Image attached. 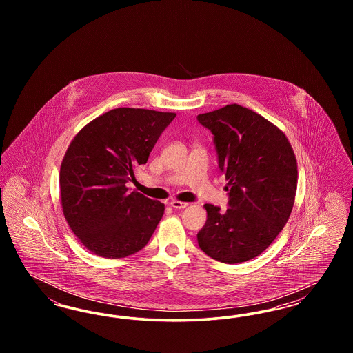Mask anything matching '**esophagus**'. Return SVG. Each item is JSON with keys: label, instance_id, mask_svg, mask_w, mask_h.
Returning <instances> with one entry per match:
<instances>
[{"label": "esophagus", "instance_id": "esophagus-1", "mask_svg": "<svg viewBox=\"0 0 353 353\" xmlns=\"http://www.w3.org/2000/svg\"><path fill=\"white\" fill-rule=\"evenodd\" d=\"M169 205L173 208V209H185L188 206L186 202L177 201V200H172L169 202Z\"/></svg>", "mask_w": 353, "mask_h": 353}]
</instances>
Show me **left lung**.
Listing matches in <instances>:
<instances>
[{
    "label": "left lung",
    "instance_id": "obj_1",
    "mask_svg": "<svg viewBox=\"0 0 353 353\" xmlns=\"http://www.w3.org/2000/svg\"><path fill=\"white\" fill-rule=\"evenodd\" d=\"M213 134L219 168L229 181V208L206 203L208 219L197 234L210 258L234 265L265 252L291 214L298 167L285 134L239 104L201 114Z\"/></svg>",
    "mask_w": 353,
    "mask_h": 353
}]
</instances>
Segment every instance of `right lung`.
Masks as SVG:
<instances>
[{"mask_svg": "<svg viewBox=\"0 0 353 353\" xmlns=\"http://www.w3.org/2000/svg\"><path fill=\"white\" fill-rule=\"evenodd\" d=\"M172 112L115 108L74 137L59 188L65 219L90 252L123 258L141 250L164 214V203L131 192L134 168L148 161Z\"/></svg>", "mask_w": 353, "mask_h": 353, "instance_id": "obj_1", "label": "right lung"}]
</instances>
